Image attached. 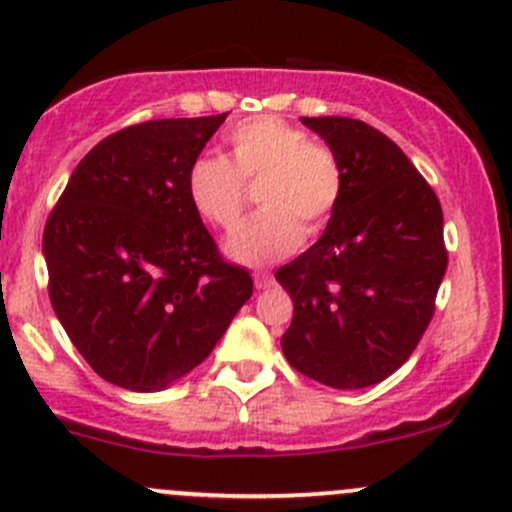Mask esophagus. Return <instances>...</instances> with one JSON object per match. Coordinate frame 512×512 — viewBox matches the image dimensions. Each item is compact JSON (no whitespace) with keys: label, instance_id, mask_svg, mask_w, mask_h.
Listing matches in <instances>:
<instances>
[{"label":"esophagus","instance_id":"34e87169","mask_svg":"<svg viewBox=\"0 0 512 512\" xmlns=\"http://www.w3.org/2000/svg\"><path fill=\"white\" fill-rule=\"evenodd\" d=\"M272 282H275V277H272L270 272H257V275H255V287L257 289L272 287Z\"/></svg>","mask_w":512,"mask_h":512}]
</instances>
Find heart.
Returning a JSON list of instances; mask_svg holds the SVG:
<instances>
[{"label": "heart", "instance_id": "1", "mask_svg": "<svg viewBox=\"0 0 512 512\" xmlns=\"http://www.w3.org/2000/svg\"><path fill=\"white\" fill-rule=\"evenodd\" d=\"M227 158L200 153L185 170V195L203 223L230 230L247 203V185L265 205L227 240L225 250L242 265H265L292 255L322 230L344 193L337 153L309 141L302 128L277 116H255L227 131Z\"/></svg>", "mask_w": 512, "mask_h": 512}]
</instances>
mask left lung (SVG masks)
I'll return each instance as SVG.
<instances>
[{
	"mask_svg": "<svg viewBox=\"0 0 512 512\" xmlns=\"http://www.w3.org/2000/svg\"><path fill=\"white\" fill-rule=\"evenodd\" d=\"M344 170L322 237L277 270L294 302L287 361L332 389L394 374L421 342L446 275L443 210L406 153L369 123L302 118Z\"/></svg>",
	"mask_w": 512,
	"mask_h": 512,
	"instance_id": "1",
	"label": "left lung"
}]
</instances>
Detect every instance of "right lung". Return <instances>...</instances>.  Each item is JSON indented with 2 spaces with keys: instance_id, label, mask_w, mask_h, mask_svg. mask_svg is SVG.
<instances>
[{
  "instance_id": "right-lung-1",
  "label": "right lung",
  "mask_w": 512,
  "mask_h": 512,
  "mask_svg": "<svg viewBox=\"0 0 512 512\" xmlns=\"http://www.w3.org/2000/svg\"><path fill=\"white\" fill-rule=\"evenodd\" d=\"M227 113L160 118L103 138L44 227L49 297L101 379L160 391L208 359L252 297L185 195V170Z\"/></svg>"
}]
</instances>
